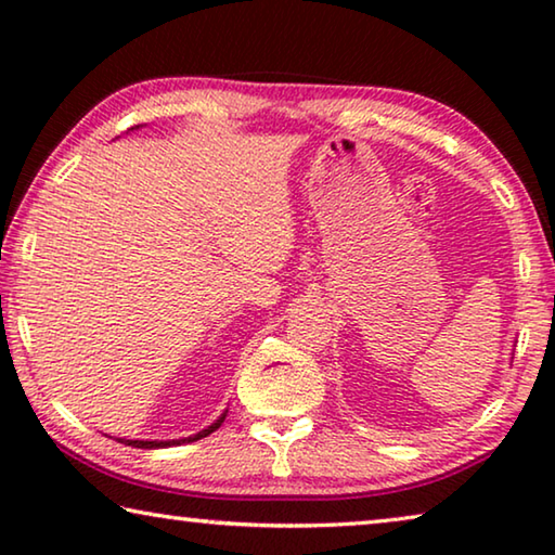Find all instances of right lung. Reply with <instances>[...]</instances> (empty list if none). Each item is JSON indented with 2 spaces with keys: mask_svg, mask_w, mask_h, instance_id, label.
Segmentation results:
<instances>
[{
  "mask_svg": "<svg viewBox=\"0 0 555 555\" xmlns=\"http://www.w3.org/2000/svg\"><path fill=\"white\" fill-rule=\"evenodd\" d=\"M224 416H228V413H222V416H220L218 421H215L212 426L203 428L201 434H195V436H188V438H183V440H127V438H119V443L131 446V448H144V450H152V448H166V446H181V443H193V440H201V438H205V436H210L212 430H218V428L222 426Z\"/></svg>",
  "mask_w": 555,
  "mask_h": 555,
  "instance_id": "1",
  "label": "right lung"
}]
</instances>
